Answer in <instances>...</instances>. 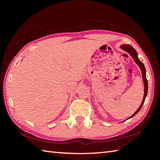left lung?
Returning a JSON list of instances; mask_svg holds the SVG:
<instances>
[{
	"instance_id": "left-lung-1",
	"label": "left lung",
	"mask_w": 160,
	"mask_h": 160,
	"mask_svg": "<svg viewBox=\"0 0 160 160\" xmlns=\"http://www.w3.org/2000/svg\"><path fill=\"white\" fill-rule=\"evenodd\" d=\"M121 49L124 50L126 52H128L130 55H131V57L133 59L134 61L136 63V64L138 66H139V68L141 70V72H142V79H143V82H144V97H143V99H142V101L141 104H140V106L139 107L138 109V110L135 112L133 114H132L131 117L129 118H131L132 117H133V116L136 114V113L139 112L141 109L143 104H144L145 102V97H147V94H148V80H147V78H146V70H145V68L144 64H143L141 61L139 60L138 57V53L136 52V51L135 50V48H132L131 45L129 44H123L121 46Z\"/></svg>"
}]
</instances>
